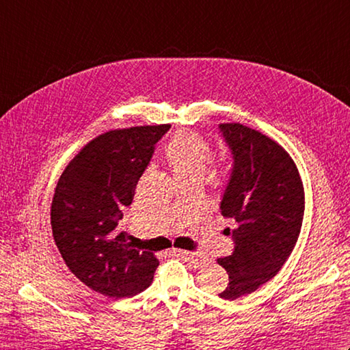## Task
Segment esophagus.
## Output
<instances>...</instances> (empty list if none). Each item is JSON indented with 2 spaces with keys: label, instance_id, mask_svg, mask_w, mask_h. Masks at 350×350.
I'll list each match as a JSON object with an SVG mask.
<instances>
[{
  "label": "esophagus",
  "instance_id": "1",
  "mask_svg": "<svg viewBox=\"0 0 350 350\" xmlns=\"http://www.w3.org/2000/svg\"><path fill=\"white\" fill-rule=\"evenodd\" d=\"M176 252H177V256H180L182 258L187 260V262H191L192 265H194V267H200V266H203L204 263H207V260L203 256L197 254V252L185 251V250H179Z\"/></svg>",
  "mask_w": 350,
  "mask_h": 350
}]
</instances>
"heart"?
<instances>
[{"label": "heart", "instance_id": "obj_1", "mask_svg": "<svg viewBox=\"0 0 350 350\" xmlns=\"http://www.w3.org/2000/svg\"><path fill=\"white\" fill-rule=\"evenodd\" d=\"M165 158L174 177H196L202 180L212 162L211 147L196 133L182 132L171 138Z\"/></svg>", "mask_w": 350, "mask_h": 350}]
</instances>
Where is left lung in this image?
<instances>
[{
  "label": "left lung",
  "instance_id": "left-lung-1",
  "mask_svg": "<svg viewBox=\"0 0 350 350\" xmlns=\"http://www.w3.org/2000/svg\"><path fill=\"white\" fill-rule=\"evenodd\" d=\"M218 131L233 159L219 209L236 226L233 252L218 258L228 273L219 298L234 301L273 278L293 251L304 188L295 162L275 141L239 123L219 124Z\"/></svg>",
  "mask_w": 350,
  "mask_h": 350
}]
</instances>
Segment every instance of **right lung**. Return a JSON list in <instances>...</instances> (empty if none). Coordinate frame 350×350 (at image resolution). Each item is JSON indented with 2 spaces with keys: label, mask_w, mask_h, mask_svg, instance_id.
Instances as JSON below:
<instances>
[{
  "label": "right lung",
  "mask_w": 350,
  "mask_h": 350,
  "mask_svg": "<svg viewBox=\"0 0 350 350\" xmlns=\"http://www.w3.org/2000/svg\"><path fill=\"white\" fill-rule=\"evenodd\" d=\"M168 129L162 124L103 133L69 162L57 183L51 226L58 251L78 280L108 298L143 292L159 265L117 226Z\"/></svg>",
  "instance_id": "add662e5"
}]
</instances>
